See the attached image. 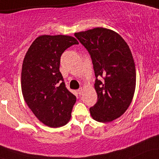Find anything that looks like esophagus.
Instances as JSON below:
<instances>
[{"label":"esophagus","instance_id":"1","mask_svg":"<svg viewBox=\"0 0 159 159\" xmlns=\"http://www.w3.org/2000/svg\"><path fill=\"white\" fill-rule=\"evenodd\" d=\"M82 93H83V88H80L79 90H78V93L81 96L82 94Z\"/></svg>","mask_w":159,"mask_h":159}]
</instances>
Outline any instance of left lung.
<instances>
[{
	"label": "left lung",
	"instance_id": "8db88e82",
	"mask_svg": "<svg viewBox=\"0 0 159 159\" xmlns=\"http://www.w3.org/2000/svg\"><path fill=\"white\" fill-rule=\"evenodd\" d=\"M90 53L96 79L98 101L90 112L93 119L108 123L122 116L132 101L136 69L132 52L120 34L104 27L75 33ZM100 76L104 79L100 81Z\"/></svg>",
	"mask_w": 159,
	"mask_h": 159
}]
</instances>
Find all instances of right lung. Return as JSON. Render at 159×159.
<instances>
[{"label": "right lung", "instance_id": "obj_1", "mask_svg": "<svg viewBox=\"0 0 159 159\" xmlns=\"http://www.w3.org/2000/svg\"><path fill=\"white\" fill-rule=\"evenodd\" d=\"M75 44L78 40L71 36H39L24 57V98L36 117L48 127L63 126L71 119L76 97L66 88L60 63L63 52Z\"/></svg>", "mask_w": 159, "mask_h": 159}]
</instances>
